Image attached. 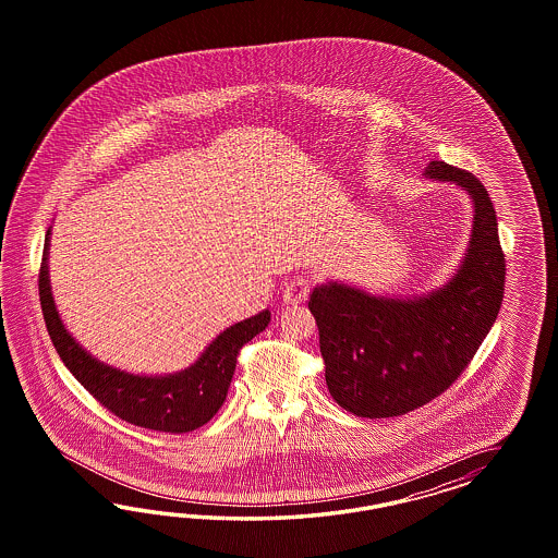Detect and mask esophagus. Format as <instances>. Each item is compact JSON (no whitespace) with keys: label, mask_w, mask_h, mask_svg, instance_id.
I'll return each instance as SVG.
<instances>
[{"label":"esophagus","mask_w":558,"mask_h":558,"mask_svg":"<svg viewBox=\"0 0 558 558\" xmlns=\"http://www.w3.org/2000/svg\"><path fill=\"white\" fill-rule=\"evenodd\" d=\"M308 288L311 282L304 276H294L284 288V301L290 304L304 303L308 296Z\"/></svg>","instance_id":"obj_1"}]
</instances>
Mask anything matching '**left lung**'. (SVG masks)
Returning a JSON list of instances; mask_svg holds the SVG:
<instances>
[{
    "label": "left lung",
    "mask_w": 558,
    "mask_h": 558,
    "mask_svg": "<svg viewBox=\"0 0 558 558\" xmlns=\"http://www.w3.org/2000/svg\"><path fill=\"white\" fill-rule=\"evenodd\" d=\"M425 175L471 194L473 235L460 270L420 299H385L345 284L311 292L325 380L357 417H397L434 401L471 364L504 301L506 255L487 187L466 169L429 161Z\"/></svg>",
    "instance_id": "1"
}]
</instances>
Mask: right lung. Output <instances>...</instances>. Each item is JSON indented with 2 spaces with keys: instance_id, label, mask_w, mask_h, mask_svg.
<instances>
[{
  "instance_id": "1",
  "label": "right lung",
  "mask_w": 558,
  "mask_h": 558,
  "mask_svg": "<svg viewBox=\"0 0 558 558\" xmlns=\"http://www.w3.org/2000/svg\"><path fill=\"white\" fill-rule=\"evenodd\" d=\"M49 235L38 271L40 306L57 354L82 387L110 413L145 429L186 434L210 422L227 399L239 350L268 327L270 311L225 329L186 371L168 376L117 371L87 354L61 323L49 284Z\"/></svg>"
}]
</instances>
